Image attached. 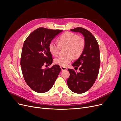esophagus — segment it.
Segmentation results:
<instances>
[{
    "label": "esophagus",
    "instance_id": "obj_1",
    "mask_svg": "<svg viewBox=\"0 0 121 121\" xmlns=\"http://www.w3.org/2000/svg\"><path fill=\"white\" fill-rule=\"evenodd\" d=\"M60 69L62 71H64V70H67V68H65V67H62L61 66L60 67Z\"/></svg>",
    "mask_w": 121,
    "mask_h": 121
}]
</instances>
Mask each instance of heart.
<instances>
[{
	"mask_svg": "<svg viewBox=\"0 0 121 121\" xmlns=\"http://www.w3.org/2000/svg\"><path fill=\"white\" fill-rule=\"evenodd\" d=\"M58 44L53 41L50 42L48 45L50 52L54 56L59 54L60 47H67L66 56H60L54 60V63L62 67H66L75 58L79 57L82 54L85 47L84 40L80 38L76 34L69 32H65L57 39Z\"/></svg>",
	"mask_w": 121,
	"mask_h": 121,
	"instance_id": "obj_1",
	"label": "heart"
}]
</instances>
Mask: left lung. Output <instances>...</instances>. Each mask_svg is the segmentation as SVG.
Listing matches in <instances>:
<instances>
[{
	"label": "left lung",
	"mask_w": 121,
	"mask_h": 121,
	"mask_svg": "<svg viewBox=\"0 0 121 121\" xmlns=\"http://www.w3.org/2000/svg\"><path fill=\"white\" fill-rule=\"evenodd\" d=\"M71 31L79 32L84 37L85 47L81 56L72 64L79 69L77 73L68 69L69 77L67 80L69 88L76 93H83L90 89L97 77L100 59L98 44L94 36L85 29L77 27Z\"/></svg>",
	"instance_id": "1"
}]
</instances>
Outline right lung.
<instances>
[{
  "mask_svg": "<svg viewBox=\"0 0 121 121\" xmlns=\"http://www.w3.org/2000/svg\"><path fill=\"white\" fill-rule=\"evenodd\" d=\"M62 31L39 28L32 32L24 43L20 63L22 71L27 85L36 92L49 91L61 71L58 65L45 69L42 66L52 63L49 44Z\"/></svg>",
  "mask_w": 121,
  "mask_h": 121,
  "instance_id": "right-lung-1",
  "label": "right lung"
}]
</instances>
